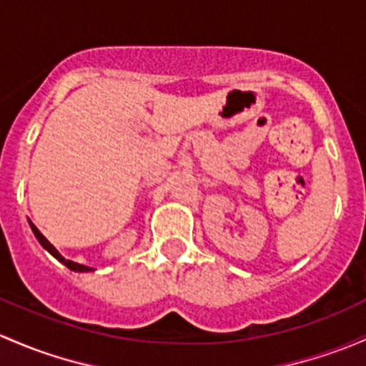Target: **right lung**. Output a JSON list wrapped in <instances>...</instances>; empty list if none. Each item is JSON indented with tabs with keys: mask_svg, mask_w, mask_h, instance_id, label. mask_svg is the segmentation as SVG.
<instances>
[{
	"mask_svg": "<svg viewBox=\"0 0 366 366\" xmlns=\"http://www.w3.org/2000/svg\"><path fill=\"white\" fill-rule=\"evenodd\" d=\"M29 226H31V229H33V233H34V237L38 238V242H40L41 245H44V249H47L49 252L52 254L54 257H56L57 261H61V263L63 264H66L68 268H70V270H73V272H89V270H92V268H89V267H84V264H79V263H75V261H70V259H64L63 256H61L59 252L56 251V247H54V245L51 244V242L47 240V238L44 237V234H41L40 232H38V228L36 226L33 224V222H29Z\"/></svg>",
	"mask_w": 366,
	"mask_h": 366,
	"instance_id": "1",
	"label": "right lung"
}]
</instances>
